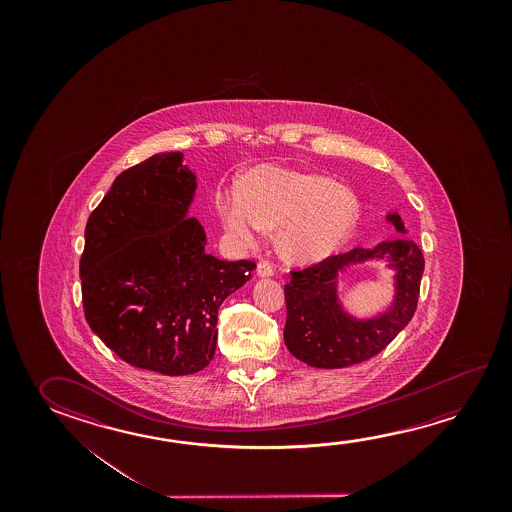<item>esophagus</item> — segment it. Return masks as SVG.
I'll list each match as a JSON object with an SVG mask.
<instances>
[{
	"label": "esophagus",
	"instance_id": "1",
	"mask_svg": "<svg viewBox=\"0 0 512 512\" xmlns=\"http://www.w3.org/2000/svg\"><path fill=\"white\" fill-rule=\"evenodd\" d=\"M273 273H275V268H273V264L269 260H259V264H257V275L259 277H271Z\"/></svg>",
	"mask_w": 512,
	"mask_h": 512
}]
</instances>
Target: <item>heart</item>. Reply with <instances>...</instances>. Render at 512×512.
Listing matches in <instances>:
<instances>
[{
    "instance_id": "heart-1",
    "label": "heart",
    "mask_w": 512,
    "mask_h": 512,
    "mask_svg": "<svg viewBox=\"0 0 512 512\" xmlns=\"http://www.w3.org/2000/svg\"><path fill=\"white\" fill-rule=\"evenodd\" d=\"M225 227L244 244L257 243L266 228H280L278 246L289 259L316 262L344 243L359 214L350 187L327 176L293 169H253L239 194L218 200Z\"/></svg>"
}]
</instances>
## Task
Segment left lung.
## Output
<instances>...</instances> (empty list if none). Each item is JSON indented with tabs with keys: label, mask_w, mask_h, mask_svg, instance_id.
Listing matches in <instances>:
<instances>
[{
	"label": "left lung",
	"mask_w": 512,
	"mask_h": 512,
	"mask_svg": "<svg viewBox=\"0 0 512 512\" xmlns=\"http://www.w3.org/2000/svg\"><path fill=\"white\" fill-rule=\"evenodd\" d=\"M387 221L405 234L398 214H389ZM387 252L392 267L397 269V296L392 309L377 319H352L336 300L338 271L355 261L383 258ZM423 269L425 259L418 244L405 239L378 244L373 250L353 248L309 268L293 269L291 282L284 287L285 346L312 368H346L368 361L382 352L414 316Z\"/></svg>",
	"instance_id": "1"
}]
</instances>
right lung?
Wrapping results in <instances>:
<instances>
[{
	"instance_id": "1",
	"label": "right lung",
	"mask_w": 512,
	"mask_h": 512,
	"mask_svg": "<svg viewBox=\"0 0 512 512\" xmlns=\"http://www.w3.org/2000/svg\"><path fill=\"white\" fill-rule=\"evenodd\" d=\"M182 153H157L114 180L87 219L80 259L85 319L119 359L168 377L205 368L218 309L252 278V260L205 252L187 218L196 176Z\"/></svg>"
}]
</instances>
